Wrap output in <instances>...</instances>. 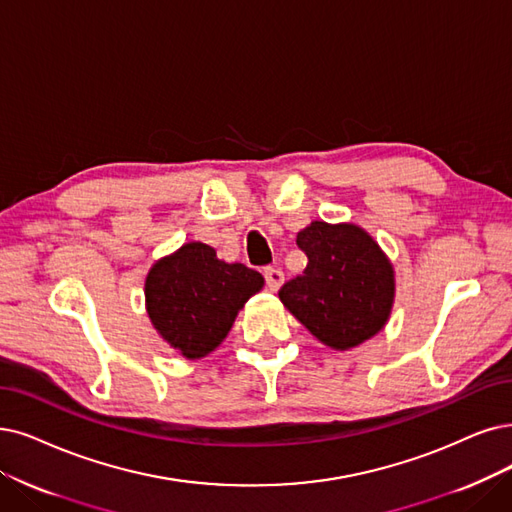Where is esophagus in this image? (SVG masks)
I'll return each instance as SVG.
<instances>
[{
    "mask_svg": "<svg viewBox=\"0 0 512 512\" xmlns=\"http://www.w3.org/2000/svg\"><path fill=\"white\" fill-rule=\"evenodd\" d=\"M264 279H267L269 290L277 292L281 288V283H283V271L277 269V267H267V269H264Z\"/></svg>",
    "mask_w": 512,
    "mask_h": 512,
    "instance_id": "34e87169",
    "label": "esophagus"
}]
</instances>
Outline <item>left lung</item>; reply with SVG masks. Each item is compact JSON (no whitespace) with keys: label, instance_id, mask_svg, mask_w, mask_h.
Instances as JSON below:
<instances>
[{"label":"left lung","instance_id":"obj_1","mask_svg":"<svg viewBox=\"0 0 512 512\" xmlns=\"http://www.w3.org/2000/svg\"><path fill=\"white\" fill-rule=\"evenodd\" d=\"M296 245L309 262L279 290L290 313L332 349L346 351L382 330L395 277L378 243L355 224L311 222Z\"/></svg>","mask_w":512,"mask_h":512}]
</instances>
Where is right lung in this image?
Wrapping results in <instances>:
<instances>
[{
	"instance_id": "right-lung-1",
	"label": "right lung",
	"mask_w": 512,
	"mask_h": 512,
	"mask_svg": "<svg viewBox=\"0 0 512 512\" xmlns=\"http://www.w3.org/2000/svg\"><path fill=\"white\" fill-rule=\"evenodd\" d=\"M262 283L245 264L218 260L210 245L187 243L155 262L145 285L147 311L163 340L199 359L227 338L237 311Z\"/></svg>"
}]
</instances>
